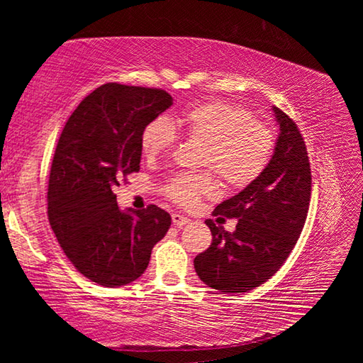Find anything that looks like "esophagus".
Listing matches in <instances>:
<instances>
[{"label":"esophagus","instance_id":"1","mask_svg":"<svg viewBox=\"0 0 363 363\" xmlns=\"http://www.w3.org/2000/svg\"><path fill=\"white\" fill-rule=\"evenodd\" d=\"M171 219H173V224L176 225V227H182V225H186V224H189V218H186V216H181V214H173V216H171Z\"/></svg>","mask_w":363,"mask_h":363}]
</instances>
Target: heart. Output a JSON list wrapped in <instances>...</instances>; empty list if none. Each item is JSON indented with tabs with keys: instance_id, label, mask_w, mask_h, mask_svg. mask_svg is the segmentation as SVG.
I'll list each match as a JSON object with an SVG mask.
<instances>
[{
	"instance_id": "b5f03b06",
	"label": "heart",
	"mask_w": 363,
	"mask_h": 363,
	"mask_svg": "<svg viewBox=\"0 0 363 363\" xmlns=\"http://www.w3.org/2000/svg\"><path fill=\"white\" fill-rule=\"evenodd\" d=\"M176 126L192 139L203 140L200 167L211 168L229 189H243L267 168L275 136L264 121L255 120L250 110L224 101H206L184 107L173 118ZM168 118L158 116L140 133V150L155 158L174 145L177 134ZM214 190L210 173L179 174L164 192L174 203L194 206L203 194Z\"/></svg>"
}]
</instances>
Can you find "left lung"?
<instances>
[{"label":"left lung","mask_w":363,"mask_h":363,"mask_svg":"<svg viewBox=\"0 0 363 363\" xmlns=\"http://www.w3.org/2000/svg\"><path fill=\"white\" fill-rule=\"evenodd\" d=\"M272 110L280 133L267 168L213 211L223 220L235 218V230L206 219L213 242L194 259L200 280L220 293H247L272 277L290 256L307 218L312 177L304 139L290 116Z\"/></svg>","instance_id":"8db88e82"}]
</instances>
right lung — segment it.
<instances>
[{
	"mask_svg": "<svg viewBox=\"0 0 363 363\" xmlns=\"http://www.w3.org/2000/svg\"><path fill=\"white\" fill-rule=\"evenodd\" d=\"M171 106L163 89L107 83L79 102L60 134L49 174V224L78 272L97 285L139 279L169 229L171 216L155 205L120 210L113 189L138 173L140 133Z\"/></svg>",
	"mask_w": 363,
	"mask_h": 363,
	"instance_id": "right-lung-1",
	"label": "right lung"
}]
</instances>
